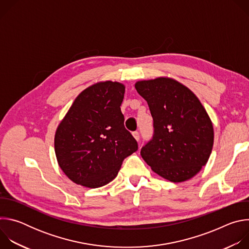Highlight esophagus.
Segmentation results:
<instances>
[{
  "label": "esophagus",
  "instance_id": "1",
  "mask_svg": "<svg viewBox=\"0 0 249 249\" xmlns=\"http://www.w3.org/2000/svg\"><path fill=\"white\" fill-rule=\"evenodd\" d=\"M133 137L136 139V141H139L140 140V134L138 131H135L133 132Z\"/></svg>",
  "mask_w": 249,
  "mask_h": 249
}]
</instances>
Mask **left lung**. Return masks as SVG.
I'll return each instance as SVG.
<instances>
[{"mask_svg": "<svg viewBox=\"0 0 249 249\" xmlns=\"http://www.w3.org/2000/svg\"><path fill=\"white\" fill-rule=\"evenodd\" d=\"M154 119L153 139L141 156L160 176L183 182L204 166L214 145L213 123L198 97L174 79L160 77L135 84Z\"/></svg>", "mask_w": 249, "mask_h": 249, "instance_id": "left-lung-1", "label": "left lung"}]
</instances>
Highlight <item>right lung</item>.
<instances>
[{
    "label": "right lung",
    "instance_id": "right-lung-1",
    "mask_svg": "<svg viewBox=\"0 0 249 249\" xmlns=\"http://www.w3.org/2000/svg\"><path fill=\"white\" fill-rule=\"evenodd\" d=\"M124 93L121 83H95L77 96L58 125L57 161L73 182L88 188L106 185L117 176L124 159L138 150L124 126Z\"/></svg>",
    "mask_w": 249,
    "mask_h": 249
}]
</instances>
